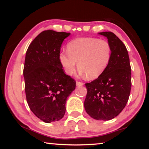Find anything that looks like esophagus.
I'll list each match as a JSON object with an SVG mask.
<instances>
[{"mask_svg": "<svg viewBox=\"0 0 149 149\" xmlns=\"http://www.w3.org/2000/svg\"><path fill=\"white\" fill-rule=\"evenodd\" d=\"M76 85L77 86H82V85H84V84L83 82H81V81H76Z\"/></svg>", "mask_w": 149, "mask_h": 149, "instance_id": "obj_1", "label": "esophagus"}]
</instances>
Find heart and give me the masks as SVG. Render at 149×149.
I'll return each instance as SVG.
<instances>
[{"instance_id": "heart-1", "label": "heart", "mask_w": 149, "mask_h": 149, "mask_svg": "<svg viewBox=\"0 0 149 149\" xmlns=\"http://www.w3.org/2000/svg\"><path fill=\"white\" fill-rule=\"evenodd\" d=\"M68 51L62 50L59 60L65 73L71 75L77 66L89 79L100 76L109 64L112 47L107 41L95 37H79L68 42Z\"/></svg>"}]
</instances>
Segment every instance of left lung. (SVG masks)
I'll return each instance as SVG.
<instances>
[{"label":"left lung","mask_w":149,"mask_h":149,"mask_svg":"<svg viewBox=\"0 0 149 149\" xmlns=\"http://www.w3.org/2000/svg\"><path fill=\"white\" fill-rule=\"evenodd\" d=\"M112 47V57L104 72L91 83L85 84L87 93L85 109L98 120H112L122 112L129 99L132 73L125 45L114 33H99Z\"/></svg>","instance_id":"1"}]
</instances>
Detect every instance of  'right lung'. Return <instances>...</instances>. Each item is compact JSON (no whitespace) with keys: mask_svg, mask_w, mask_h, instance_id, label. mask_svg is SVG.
Segmentation results:
<instances>
[{"mask_svg":"<svg viewBox=\"0 0 149 149\" xmlns=\"http://www.w3.org/2000/svg\"><path fill=\"white\" fill-rule=\"evenodd\" d=\"M70 34L45 30L35 37L26 52V100L32 112L45 123L64 117L67 98L75 88V81L65 74L59 60L61 45Z\"/></svg>","mask_w":149,"mask_h":149,"instance_id":"obj_1","label":"right lung"}]
</instances>
